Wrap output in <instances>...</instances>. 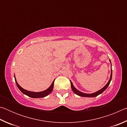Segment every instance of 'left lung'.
<instances>
[{
    "label": "left lung",
    "mask_w": 127,
    "mask_h": 127,
    "mask_svg": "<svg viewBox=\"0 0 127 127\" xmlns=\"http://www.w3.org/2000/svg\"><path fill=\"white\" fill-rule=\"evenodd\" d=\"M109 61H110V63H111V61L109 59ZM111 78H112V69H111V74H110V78L109 79V80L108 81V82L107 83V84L105 86L102 88L101 89H100V90H98V91H96L95 92H94V93H92V94H86V93H83V92H82L81 91H78V90L76 89V88L74 87V86L73 85L72 82H71V81L70 80V84H71V88H72V90H73V91L74 94H76L77 95H78L79 96H81V97H96V96H97L98 95L101 94V93H102L103 92H104L105 90H106L107 87H108V86L109 85L110 83V81L111 80Z\"/></svg>",
    "instance_id": "1"
}]
</instances>
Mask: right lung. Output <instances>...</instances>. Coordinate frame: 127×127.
Listing matches in <instances>:
<instances>
[{"instance_id":"add662e5","label":"right lung","mask_w":127,"mask_h":127,"mask_svg":"<svg viewBox=\"0 0 127 127\" xmlns=\"http://www.w3.org/2000/svg\"><path fill=\"white\" fill-rule=\"evenodd\" d=\"M14 78H15V81H16V85L19 89V90H20L23 94H25L26 95H27L32 98H41V97H45V96H48V95L50 94L51 92V91H53V87H54V81H55L54 79L52 82V83H51L50 86L49 87L48 89H46V90H45V91H43L41 92H32V91H27L26 90L23 89V88L21 87L19 85L18 83H17L16 77H15V75H14Z\"/></svg>"}]
</instances>
